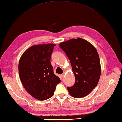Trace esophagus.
I'll list each match as a JSON object with an SVG mask.
<instances>
[{
    "label": "esophagus",
    "instance_id": "obj_1",
    "mask_svg": "<svg viewBox=\"0 0 122 122\" xmlns=\"http://www.w3.org/2000/svg\"><path fill=\"white\" fill-rule=\"evenodd\" d=\"M64 75H65V73H64V74H61V77L63 78L64 76Z\"/></svg>",
    "mask_w": 122,
    "mask_h": 122
}]
</instances>
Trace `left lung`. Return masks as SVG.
<instances>
[{
    "label": "left lung",
    "instance_id": "8db88e82",
    "mask_svg": "<svg viewBox=\"0 0 122 122\" xmlns=\"http://www.w3.org/2000/svg\"><path fill=\"white\" fill-rule=\"evenodd\" d=\"M59 46L70 60L75 83L67 87L74 98L86 97L96 88L101 75V65L98 52L87 41L78 37L61 42Z\"/></svg>",
    "mask_w": 122,
    "mask_h": 122
}]
</instances>
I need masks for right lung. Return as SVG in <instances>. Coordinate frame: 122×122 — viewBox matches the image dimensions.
I'll return each instance as SVG.
<instances>
[{"mask_svg":"<svg viewBox=\"0 0 122 122\" xmlns=\"http://www.w3.org/2000/svg\"><path fill=\"white\" fill-rule=\"evenodd\" d=\"M55 44H38L28 48L19 62V74L26 91L40 101L51 98L61 82L54 74L51 57Z\"/></svg>","mask_w":122,"mask_h":122,"instance_id":"right-lung-1","label":"right lung"}]
</instances>
